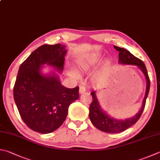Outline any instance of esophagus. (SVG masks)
I'll return each mask as SVG.
<instances>
[{"instance_id": "34e87169", "label": "esophagus", "mask_w": 160, "mask_h": 160, "mask_svg": "<svg viewBox=\"0 0 160 160\" xmlns=\"http://www.w3.org/2000/svg\"><path fill=\"white\" fill-rule=\"evenodd\" d=\"M86 92V88L85 86H80V89H79V93L80 94H83V93H85Z\"/></svg>"}]
</instances>
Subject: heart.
<instances>
[{"instance_id":"heart-1","label":"heart","mask_w":160,"mask_h":160,"mask_svg":"<svg viewBox=\"0 0 160 160\" xmlns=\"http://www.w3.org/2000/svg\"><path fill=\"white\" fill-rule=\"evenodd\" d=\"M102 58V55L98 53L88 54L80 60L78 67L80 70L82 71H89L92 70L93 68H94L101 62ZM110 68H111L110 61L105 60L101 64L97 73H96V77L97 78H102L105 77L108 73ZM71 73L73 76H75L77 75L75 71H71Z\"/></svg>"}]
</instances>
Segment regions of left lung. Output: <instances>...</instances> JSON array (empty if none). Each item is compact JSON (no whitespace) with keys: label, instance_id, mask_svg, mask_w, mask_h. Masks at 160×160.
<instances>
[{"label":"left lung","instance_id":"1","mask_svg":"<svg viewBox=\"0 0 160 160\" xmlns=\"http://www.w3.org/2000/svg\"><path fill=\"white\" fill-rule=\"evenodd\" d=\"M113 47L115 48L116 50L119 52L118 63L120 64L136 66L142 71L146 80V89L143 102H142L141 108L139 110V111L133 117L124 119V120H118V119L114 118L108 115L106 111H104L100 106L99 101H98L97 94H96V91L91 92L92 102L89 106V116L90 120H91L93 125L97 127L98 129L110 133L122 132L129 128L133 124H136V122L140 118L144 110L146 101L148 95L150 87L148 74L147 69L144 63L141 59L133 56L126 49L119 48L117 46H113Z\"/></svg>","mask_w":160,"mask_h":160}]
</instances>
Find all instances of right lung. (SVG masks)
<instances>
[{"mask_svg": "<svg viewBox=\"0 0 160 160\" xmlns=\"http://www.w3.org/2000/svg\"><path fill=\"white\" fill-rule=\"evenodd\" d=\"M66 52L64 45H41L19 68L14 99L23 121L35 132L49 133L57 129L65 121L69 106L79 98L78 87L66 88L57 72H42L47 65L62 73Z\"/></svg>", "mask_w": 160, "mask_h": 160, "instance_id": "1", "label": "right lung"}]
</instances>
